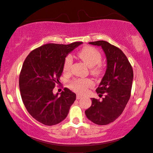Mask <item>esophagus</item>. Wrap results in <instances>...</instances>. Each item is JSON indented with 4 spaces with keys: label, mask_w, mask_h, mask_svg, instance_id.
Returning a JSON list of instances; mask_svg holds the SVG:
<instances>
[{
    "label": "esophagus",
    "mask_w": 153,
    "mask_h": 153,
    "mask_svg": "<svg viewBox=\"0 0 153 153\" xmlns=\"http://www.w3.org/2000/svg\"><path fill=\"white\" fill-rule=\"evenodd\" d=\"M82 98V96L80 94H76V99H80Z\"/></svg>",
    "instance_id": "1"
}]
</instances>
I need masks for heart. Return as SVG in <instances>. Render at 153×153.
Here are the masks:
<instances>
[{
	"mask_svg": "<svg viewBox=\"0 0 153 153\" xmlns=\"http://www.w3.org/2000/svg\"><path fill=\"white\" fill-rule=\"evenodd\" d=\"M78 56L88 67L90 68V72L94 76H99L102 74L103 67L100 63L101 54L99 50L91 46H85L79 51ZM72 63L71 56L65 58L63 63V71H70ZM69 86L73 90L79 93H85L89 88L93 86V82L89 79H75L69 83Z\"/></svg>",
	"mask_w": 153,
	"mask_h": 153,
	"instance_id": "b5f03b06",
	"label": "heart"
}]
</instances>
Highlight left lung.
<instances>
[{
    "label": "left lung",
    "mask_w": 153,
    "mask_h": 153,
    "mask_svg": "<svg viewBox=\"0 0 153 153\" xmlns=\"http://www.w3.org/2000/svg\"><path fill=\"white\" fill-rule=\"evenodd\" d=\"M100 46L105 53L107 68L97 88L102 101L92 98V105L85 111L87 118L97 125H107L122 113L131 93L133 70L122 51L105 41L90 42Z\"/></svg>",
    "instance_id": "1"
}]
</instances>
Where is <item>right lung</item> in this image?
<instances>
[{
	"instance_id": "1",
	"label": "right lung",
	"mask_w": 153,
	"mask_h": 153,
	"mask_svg": "<svg viewBox=\"0 0 153 153\" xmlns=\"http://www.w3.org/2000/svg\"><path fill=\"white\" fill-rule=\"evenodd\" d=\"M83 43H48L32 51L22 66L19 88L22 100L33 118L46 126L58 124L66 118L76 94L65 88L58 96L53 89L63 70L68 54Z\"/></svg>"
}]
</instances>
